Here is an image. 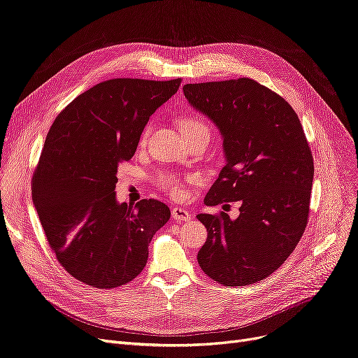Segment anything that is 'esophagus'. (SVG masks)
Returning <instances> with one entry per match:
<instances>
[{"label":"esophagus","instance_id":"esophagus-1","mask_svg":"<svg viewBox=\"0 0 358 358\" xmlns=\"http://www.w3.org/2000/svg\"><path fill=\"white\" fill-rule=\"evenodd\" d=\"M171 215H173V217H174L177 222H184V221H190L192 220V213L187 209L178 208V206L171 209Z\"/></svg>","mask_w":358,"mask_h":358}]
</instances>
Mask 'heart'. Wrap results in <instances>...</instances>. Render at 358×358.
<instances>
[{"label": "heart", "instance_id": "heart-1", "mask_svg": "<svg viewBox=\"0 0 358 358\" xmlns=\"http://www.w3.org/2000/svg\"><path fill=\"white\" fill-rule=\"evenodd\" d=\"M181 126V131H189L192 129H196V127H208L206 124L203 121H200L199 118H194V117H185L181 120L180 122ZM149 133V126L145 127L143 130V138L148 136ZM187 181V178H181L180 176L174 174V173H161L158 177H157V184L158 187L166 193L171 199H182L184 194H185V190H184V182Z\"/></svg>", "mask_w": 358, "mask_h": 358}]
</instances>
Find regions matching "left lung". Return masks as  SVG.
<instances>
[{"label":"left lung","mask_w":358,"mask_h":358,"mask_svg":"<svg viewBox=\"0 0 358 358\" xmlns=\"http://www.w3.org/2000/svg\"><path fill=\"white\" fill-rule=\"evenodd\" d=\"M182 92L224 137L227 165L205 205L241 200L237 220L197 215L208 229L197 262L225 287L256 284L282 265L307 227L315 165L301 122L282 96L248 77Z\"/></svg>","instance_id":"8db88e82"}]
</instances>
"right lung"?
Segmentation results:
<instances>
[{
  "label": "right lung",
  "mask_w": 358,
  "mask_h": 358,
  "mask_svg": "<svg viewBox=\"0 0 358 358\" xmlns=\"http://www.w3.org/2000/svg\"><path fill=\"white\" fill-rule=\"evenodd\" d=\"M181 79H111L71 101L46 134L32 199L59 265L80 282L111 289L143 271L149 243L171 216L159 200L115 199L117 171L130 161L149 117Z\"/></svg>",
  "instance_id": "obj_1"
}]
</instances>
